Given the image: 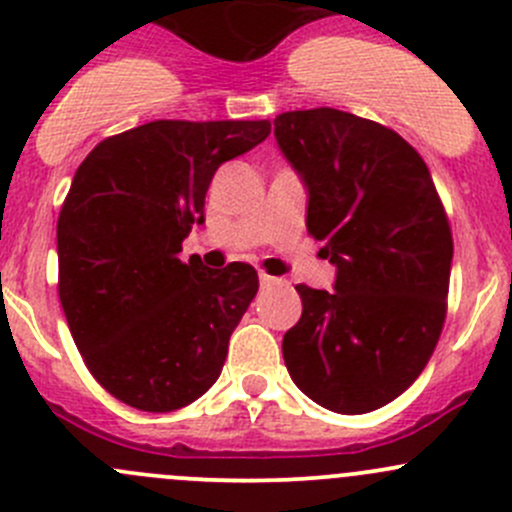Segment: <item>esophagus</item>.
<instances>
[{"label":"esophagus","instance_id":"34e87169","mask_svg":"<svg viewBox=\"0 0 512 512\" xmlns=\"http://www.w3.org/2000/svg\"><path fill=\"white\" fill-rule=\"evenodd\" d=\"M280 277H272V275H265V272H260V285L262 287H275V285H280Z\"/></svg>","mask_w":512,"mask_h":512}]
</instances>
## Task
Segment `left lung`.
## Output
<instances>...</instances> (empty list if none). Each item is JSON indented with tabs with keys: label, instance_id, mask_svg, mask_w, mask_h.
Wrapping results in <instances>:
<instances>
[{
	"label": "left lung",
	"instance_id": "obj_1",
	"mask_svg": "<svg viewBox=\"0 0 512 512\" xmlns=\"http://www.w3.org/2000/svg\"><path fill=\"white\" fill-rule=\"evenodd\" d=\"M275 138L337 267L334 292L297 285L287 371L324 409H381L418 379L446 319L453 237L436 185L399 133L337 108L282 113Z\"/></svg>",
	"mask_w": 512,
	"mask_h": 512
}]
</instances>
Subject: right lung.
<instances>
[{
  "label": "right lung",
  "mask_w": 512,
  "mask_h": 512,
  "mask_svg": "<svg viewBox=\"0 0 512 512\" xmlns=\"http://www.w3.org/2000/svg\"><path fill=\"white\" fill-rule=\"evenodd\" d=\"M270 136V121H151L86 156L56 225L59 299L98 384L165 414L205 394L255 299L245 262H180L215 170Z\"/></svg>",
  "instance_id": "1"
}]
</instances>
